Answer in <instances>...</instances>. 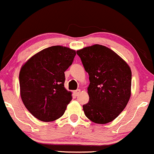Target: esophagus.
I'll use <instances>...</instances> for the list:
<instances>
[{"mask_svg": "<svg viewBox=\"0 0 154 154\" xmlns=\"http://www.w3.org/2000/svg\"><path fill=\"white\" fill-rule=\"evenodd\" d=\"M80 92H81V91H80V90H79V89L76 90V91H75V94L76 95H79V93H80Z\"/></svg>", "mask_w": 154, "mask_h": 154, "instance_id": "esophagus-1", "label": "esophagus"}]
</instances>
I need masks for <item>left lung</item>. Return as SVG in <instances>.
I'll use <instances>...</instances> for the list:
<instances>
[{
	"label": "left lung",
	"mask_w": 154,
	"mask_h": 154,
	"mask_svg": "<svg viewBox=\"0 0 154 154\" xmlns=\"http://www.w3.org/2000/svg\"><path fill=\"white\" fill-rule=\"evenodd\" d=\"M77 54L89 75V101L82 106L85 114L95 123L110 122L130 100L131 69L114 51L103 45L84 48Z\"/></svg>",
	"instance_id": "1"
}]
</instances>
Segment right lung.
I'll return each mask as SVG.
<instances>
[{
	"label": "right lung",
	"mask_w": 154,
	"mask_h": 154,
	"mask_svg": "<svg viewBox=\"0 0 154 154\" xmlns=\"http://www.w3.org/2000/svg\"><path fill=\"white\" fill-rule=\"evenodd\" d=\"M75 55L69 48L51 46L32 56L21 69V98L27 110L40 121L59 119L72 100V93L64 88V72Z\"/></svg>",
	"instance_id": "1"
}]
</instances>
